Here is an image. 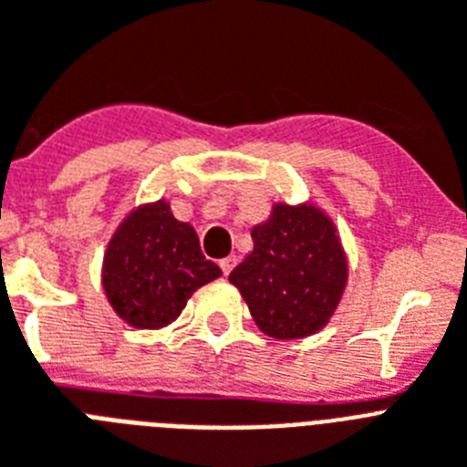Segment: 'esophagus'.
Masks as SVG:
<instances>
[{
	"mask_svg": "<svg viewBox=\"0 0 467 467\" xmlns=\"http://www.w3.org/2000/svg\"><path fill=\"white\" fill-rule=\"evenodd\" d=\"M219 267H222V272H224V275H229L231 269L236 267V255H229V257H224V260H219Z\"/></svg>",
	"mask_w": 467,
	"mask_h": 467,
	"instance_id": "esophagus-1",
	"label": "esophagus"
}]
</instances>
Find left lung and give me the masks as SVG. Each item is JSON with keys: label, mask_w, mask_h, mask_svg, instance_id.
<instances>
[{"label": "left lung", "mask_w": 467, "mask_h": 467, "mask_svg": "<svg viewBox=\"0 0 467 467\" xmlns=\"http://www.w3.org/2000/svg\"><path fill=\"white\" fill-rule=\"evenodd\" d=\"M253 253L229 275L267 337L303 338L329 322L348 265L337 229L312 205H275L250 231Z\"/></svg>", "instance_id": "obj_1"}]
</instances>
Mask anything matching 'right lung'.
<instances>
[{
  "mask_svg": "<svg viewBox=\"0 0 467 467\" xmlns=\"http://www.w3.org/2000/svg\"><path fill=\"white\" fill-rule=\"evenodd\" d=\"M222 269L200 250L191 224L173 217L164 200L138 207L104 255V294L121 319L157 329L179 317L192 291Z\"/></svg>",
  "mask_w": 467,
  "mask_h": 467,
  "instance_id": "add662e5",
  "label": "right lung"
}]
</instances>
